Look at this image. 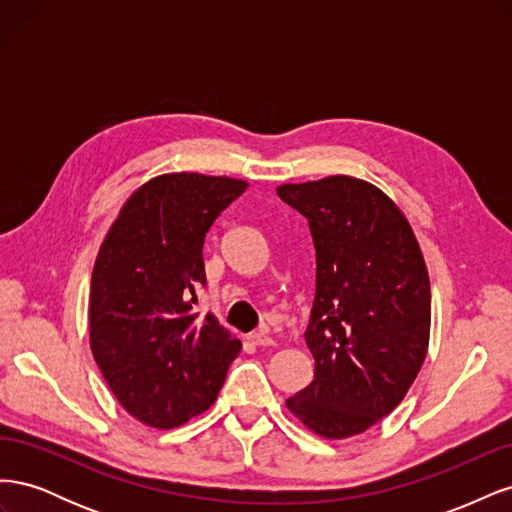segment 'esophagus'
Wrapping results in <instances>:
<instances>
[{
    "instance_id": "obj_1",
    "label": "esophagus",
    "mask_w": 512,
    "mask_h": 512,
    "mask_svg": "<svg viewBox=\"0 0 512 512\" xmlns=\"http://www.w3.org/2000/svg\"><path fill=\"white\" fill-rule=\"evenodd\" d=\"M247 339H250V342H252L254 346H273V339H271V335L267 333V329H258V331L247 335Z\"/></svg>"
}]
</instances>
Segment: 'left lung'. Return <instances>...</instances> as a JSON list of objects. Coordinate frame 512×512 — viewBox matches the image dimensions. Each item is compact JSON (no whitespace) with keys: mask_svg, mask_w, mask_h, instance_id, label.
Returning a JSON list of instances; mask_svg holds the SVG:
<instances>
[{"mask_svg":"<svg viewBox=\"0 0 512 512\" xmlns=\"http://www.w3.org/2000/svg\"><path fill=\"white\" fill-rule=\"evenodd\" d=\"M309 224L316 297L305 331L314 380L288 410L329 440L363 433L393 412L421 369L431 290L421 247L393 200L335 175L277 188Z\"/></svg>","mask_w":512,"mask_h":512,"instance_id":"8db88e82","label":"left lung"}]
</instances>
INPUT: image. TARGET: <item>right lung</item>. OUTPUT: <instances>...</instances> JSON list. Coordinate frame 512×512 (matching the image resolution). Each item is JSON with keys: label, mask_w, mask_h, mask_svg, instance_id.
I'll use <instances>...</instances> for the list:
<instances>
[{"label": "right lung", "mask_w": 512, "mask_h": 512, "mask_svg": "<svg viewBox=\"0 0 512 512\" xmlns=\"http://www.w3.org/2000/svg\"><path fill=\"white\" fill-rule=\"evenodd\" d=\"M241 179L170 173L141 185L106 232L91 273L89 344L106 384L138 421L173 429L218 397L241 342L194 303L203 245Z\"/></svg>", "instance_id": "1"}]
</instances>
